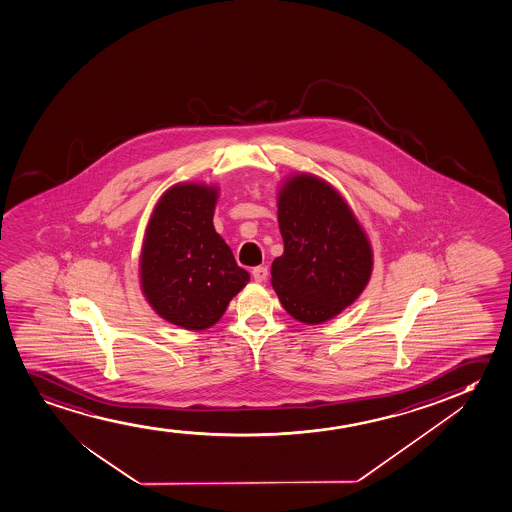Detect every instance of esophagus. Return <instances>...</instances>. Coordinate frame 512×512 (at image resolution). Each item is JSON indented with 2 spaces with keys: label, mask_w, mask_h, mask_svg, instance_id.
<instances>
[{
  "label": "esophagus",
  "mask_w": 512,
  "mask_h": 512,
  "mask_svg": "<svg viewBox=\"0 0 512 512\" xmlns=\"http://www.w3.org/2000/svg\"><path fill=\"white\" fill-rule=\"evenodd\" d=\"M267 267L259 266V267H253L252 269V276L257 283H262V281H266L267 279Z\"/></svg>",
  "instance_id": "34e87169"
}]
</instances>
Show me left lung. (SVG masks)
I'll list each match as a JSON object with an SVG mask.
<instances>
[{
	"instance_id": "obj_1",
	"label": "left lung",
	"mask_w": 512,
	"mask_h": 512,
	"mask_svg": "<svg viewBox=\"0 0 512 512\" xmlns=\"http://www.w3.org/2000/svg\"><path fill=\"white\" fill-rule=\"evenodd\" d=\"M285 252L271 283L285 311L306 325L325 323L358 299L370 281L373 253L344 198L311 173H295L278 194Z\"/></svg>"
}]
</instances>
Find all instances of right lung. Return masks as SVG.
<instances>
[{"label":"right lung","instance_id":"add662e5","mask_svg":"<svg viewBox=\"0 0 512 512\" xmlns=\"http://www.w3.org/2000/svg\"><path fill=\"white\" fill-rule=\"evenodd\" d=\"M219 189L170 187L154 206L140 253V286L154 311L172 325L205 330L250 281L215 233Z\"/></svg>","mask_w":512,"mask_h":512}]
</instances>
